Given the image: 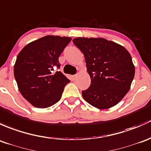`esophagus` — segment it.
Masks as SVG:
<instances>
[{"label":"esophagus","instance_id":"1","mask_svg":"<svg viewBox=\"0 0 151 151\" xmlns=\"http://www.w3.org/2000/svg\"><path fill=\"white\" fill-rule=\"evenodd\" d=\"M76 78H77V75H73V76H72L73 80H75Z\"/></svg>","mask_w":151,"mask_h":151}]
</instances>
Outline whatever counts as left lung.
I'll use <instances>...</instances> for the list:
<instances>
[{"label": "left lung", "mask_w": 151, "mask_h": 151, "mask_svg": "<svg viewBox=\"0 0 151 151\" xmlns=\"http://www.w3.org/2000/svg\"><path fill=\"white\" fill-rule=\"evenodd\" d=\"M73 43L83 52L91 84L82 91L85 101L98 109L117 105L127 94L134 76L128 51L105 38H76Z\"/></svg>", "instance_id": "left-lung-1"}]
</instances>
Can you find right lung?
Here are the masks:
<instances>
[{"label": "right lung", "instance_id": "1", "mask_svg": "<svg viewBox=\"0 0 151 151\" xmlns=\"http://www.w3.org/2000/svg\"><path fill=\"white\" fill-rule=\"evenodd\" d=\"M71 41L69 37L47 35L24 46L17 57L14 73L24 99L38 108L57 103L70 81L60 71L59 57Z\"/></svg>", "mask_w": 151, "mask_h": 151}]
</instances>
